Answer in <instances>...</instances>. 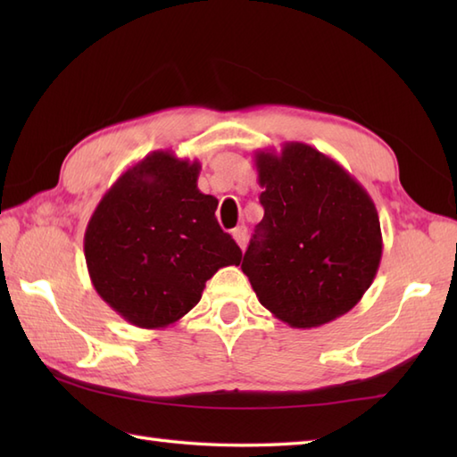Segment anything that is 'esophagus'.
<instances>
[{"instance_id": "1", "label": "esophagus", "mask_w": 457, "mask_h": 457, "mask_svg": "<svg viewBox=\"0 0 457 457\" xmlns=\"http://www.w3.org/2000/svg\"><path fill=\"white\" fill-rule=\"evenodd\" d=\"M231 236H234V239L237 241V245L244 249L245 244H247V229L241 226V228H236L234 231H231Z\"/></svg>"}]
</instances>
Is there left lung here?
<instances>
[{"label":"left lung","mask_w":457,"mask_h":457,"mask_svg":"<svg viewBox=\"0 0 457 457\" xmlns=\"http://www.w3.org/2000/svg\"><path fill=\"white\" fill-rule=\"evenodd\" d=\"M265 216L244 255L259 303L290 328L324 326L371 287L383 255L367 190L306 143L255 153Z\"/></svg>","instance_id":"left-lung-1"}]
</instances>
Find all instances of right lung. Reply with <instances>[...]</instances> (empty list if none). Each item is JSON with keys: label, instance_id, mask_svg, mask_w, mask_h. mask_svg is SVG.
Segmentation results:
<instances>
[{"label": "right lung", "instance_id": "obj_1", "mask_svg": "<svg viewBox=\"0 0 457 457\" xmlns=\"http://www.w3.org/2000/svg\"><path fill=\"white\" fill-rule=\"evenodd\" d=\"M198 174V161L153 151L112 184L86 226L92 285L125 322L172 326L200 303L218 269L241 263Z\"/></svg>", "mask_w": 457, "mask_h": 457}]
</instances>
